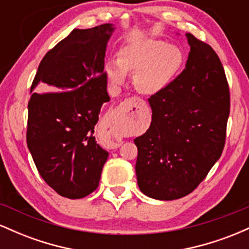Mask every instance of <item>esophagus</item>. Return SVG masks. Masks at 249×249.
<instances>
[{"label": "esophagus", "mask_w": 249, "mask_h": 249, "mask_svg": "<svg viewBox=\"0 0 249 249\" xmlns=\"http://www.w3.org/2000/svg\"><path fill=\"white\" fill-rule=\"evenodd\" d=\"M130 101L139 103V104H141V105H144V104H145V103H144V101H142V99H141V98H137V97H132V98H131Z\"/></svg>", "instance_id": "obj_1"}]
</instances>
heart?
Masks as SVG:
<instances>
[{
	"label": "heart",
	"mask_w": 249,
	"mask_h": 249,
	"mask_svg": "<svg viewBox=\"0 0 249 249\" xmlns=\"http://www.w3.org/2000/svg\"><path fill=\"white\" fill-rule=\"evenodd\" d=\"M184 62L185 53L179 45L166 44L160 39H144L123 48L118 64L107 63L105 70L115 85L124 82L125 72L134 71V88L152 95L172 82Z\"/></svg>",
	"instance_id": "heart-1"
}]
</instances>
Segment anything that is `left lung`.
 I'll use <instances>...</instances> for the list:
<instances>
[{
    "label": "left lung",
    "instance_id": "8db88e82",
    "mask_svg": "<svg viewBox=\"0 0 249 249\" xmlns=\"http://www.w3.org/2000/svg\"><path fill=\"white\" fill-rule=\"evenodd\" d=\"M184 71L148 98L152 122L134 139L137 181L145 196L174 200L193 192L218 161L230 116V88L212 47L186 34Z\"/></svg>",
    "mask_w": 249,
    "mask_h": 249
}]
</instances>
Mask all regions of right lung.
I'll return each mask as SVG.
<instances>
[{
	"label": "right lung",
	"mask_w": 249,
	"mask_h": 249,
	"mask_svg": "<svg viewBox=\"0 0 249 249\" xmlns=\"http://www.w3.org/2000/svg\"><path fill=\"white\" fill-rule=\"evenodd\" d=\"M112 24L73 29L39 63L28 103L27 144L37 171L59 196L81 199L98 187L107 151L95 125L110 101L104 72ZM37 85L44 93H34Z\"/></svg>",
	"instance_id": "obj_1"
}]
</instances>
